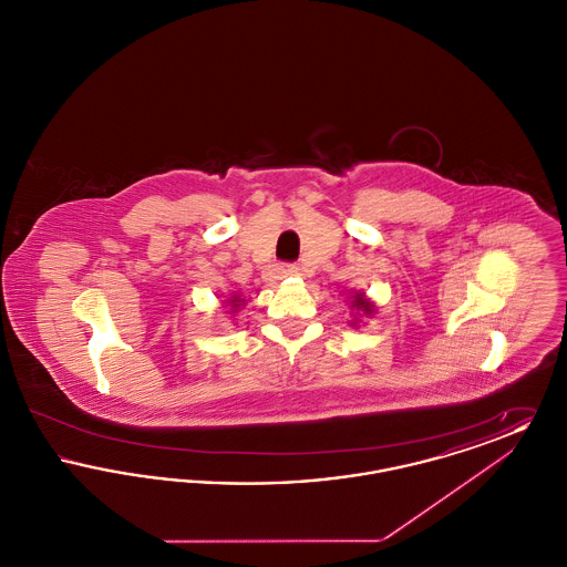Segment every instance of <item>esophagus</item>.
Here are the masks:
<instances>
[{
	"label": "esophagus",
	"mask_w": 567,
	"mask_h": 567,
	"mask_svg": "<svg viewBox=\"0 0 567 567\" xmlns=\"http://www.w3.org/2000/svg\"><path fill=\"white\" fill-rule=\"evenodd\" d=\"M285 274H287V276H301V268H299V266H287Z\"/></svg>",
	"instance_id": "34e87169"
}]
</instances>
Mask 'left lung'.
<instances>
[{"mask_svg": "<svg viewBox=\"0 0 567 567\" xmlns=\"http://www.w3.org/2000/svg\"><path fill=\"white\" fill-rule=\"evenodd\" d=\"M351 310H352V319L351 327L354 329L357 324H359V317H374L377 315V303L370 299V297L365 296V293H361V291H357V293H352L351 299Z\"/></svg>", "mask_w": 567, "mask_h": 567, "instance_id": "1", "label": "left lung"}]
</instances>
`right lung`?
Here are the masks:
<instances>
[{
  "instance_id": "add662e5",
  "label": "right lung",
  "mask_w": 567,
  "mask_h": 567,
  "mask_svg": "<svg viewBox=\"0 0 567 567\" xmlns=\"http://www.w3.org/2000/svg\"><path fill=\"white\" fill-rule=\"evenodd\" d=\"M244 301H246V299H244L243 296H236V293H234V296H229V299L225 301V306L229 308L227 312H229V315H236V312L243 308Z\"/></svg>"
}]
</instances>
